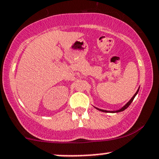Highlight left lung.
Instances as JSON below:
<instances>
[{"mask_svg": "<svg viewBox=\"0 0 159 159\" xmlns=\"http://www.w3.org/2000/svg\"><path fill=\"white\" fill-rule=\"evenodd\" d=\"M139 89L137 90V91H136V93H135V94L133 95V98H132L131 99H130L128 103H126V104H125L124 106H123V107L121 108V109H120V110H114V111H108V110H101V109H99V108H97V107H94L96 108L97 110H100V111H102V112H105V113H107V112H108V113H109V112H110V113H119V112H122V111H123V110H126V108H127L129 106L130 104H131V103H132V102H133V99H134V98H135V97H136L137 93H138V92H139Z\"/></svg>", "mask_w": 159, "mask_h": 159, "instance_id": "1", "label": "left lung"}]
</instances>
